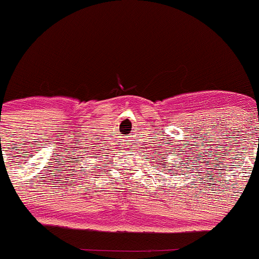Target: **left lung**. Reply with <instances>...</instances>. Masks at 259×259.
Returning a JSON list of instances; mask_svg holds the SVG:
<instances>
[{
  "label": "left lung",
  "instance_id": "left-lung-1",
  "mask_svg": "<svg viewBox=\"0 0 259 259\" xmlns=\"http://www.w3.org/2000/svg\"><path fill=\"white\" fill-rule=\"evenodd\" d=\"M173 169H174V167H173ZM169 170H170V169H169Z\"/></svg>",
  "mask_w": 259,
  "mask_h": 259
}]
</instances>
